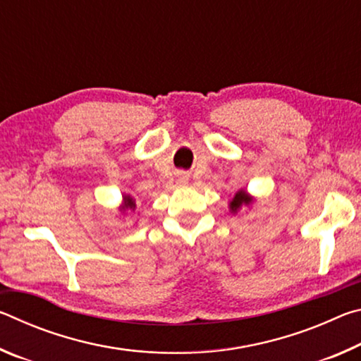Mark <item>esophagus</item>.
<instances>
[{
	"mask_svg": "<svg viewBox=\"0 0 361 361\" xmlns=\"http://www.w3.org/2000/svg\"><path fill=\"white\" fill-rule=\"evenodd\" d=\"M178 181H180V183H188V175H185V173L180 175V176H178Z\"/></svg>",
	"mask_w": 361,
	"mask_h": 361,
	"instance_id": "obj_1",
	"label": "esophagus"
}]
</instances>
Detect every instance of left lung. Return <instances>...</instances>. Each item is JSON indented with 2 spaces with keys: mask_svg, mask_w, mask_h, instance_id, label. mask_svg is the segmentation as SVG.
Wrapping results in <instances>:
<instances>
[{
  "mask_svg": "<svg viewBox=\"0 0 361 361\" xmlns=\"http://www.w3.org/2000/svg\"><path fill=\"white\" fill-rule=\"evenodd\" d=\"M255 204V197L247 192V189H239V191L234 192L232 199L229 200V212L232 215H237L240 212L242 207H250Z\"/></svg>",
  "mask_w": 361,
  "mask_h": 361,
  "instance_id": "left-lung-1",
  "label": "left lung"
}]
</instances>
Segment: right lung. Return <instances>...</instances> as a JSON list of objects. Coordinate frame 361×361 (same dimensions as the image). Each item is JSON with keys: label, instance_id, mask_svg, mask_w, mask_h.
I'll list each match as a JSON object with an SVG mask.
<instances>
[{"label": "right lung", "instance_id": "right-lung-1", "mask_svg": "<svg viewBox=\"0 0 361 361\" xmlns=\"http://www.w3.org/2000/svg\"><path fill=\"white\" fill-rule=\"evenodd\" d=\"M135 209H137L135 199H133L130 194H122V200H121V205H119L121 215L126 216L129 212H135Z\"/></svg>", "mask_w": 361, "mask_h": 361}]
</instances>
